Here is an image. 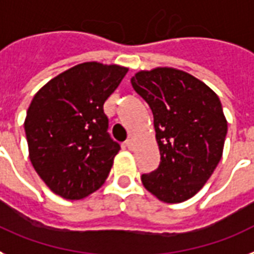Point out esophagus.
<instances>
[{
	"mask_svg": "<svg viewBox=\"0 0 254 254\" xmlns=\"http://www.w3.org/2000/svg\"><path fill=\"white\" fill-rule=\"evenodd\" d=\"M125 145H126V148H128L129 150L132 149V148H133V141H132L131 139H128V140H126V142H125Z\"/></svg>",
	"mask_w": 254,
	"mask_h": 254,
	"instance_id": "obj_1",
	"label": "esophagus"
}]
</instances>
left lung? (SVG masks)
Here are the masks:
<instances>
[{
  "label": "left lung",
  "mask_w": 254,
  "mask_h": 254,
  "mask_svg": "<svg viewBox=\"0 0 254 254\" xmlns=\"http://www.w3.org/2000/svg\"><path fill=\"white\" fill-rule=\"evenodd\" d=\"M131 84L152 110L161 154L160 166L141 175L142 184L167 204L188 200L222 158L227 121L221 101L197 77L171 67L140 71Z\"/></svg>",
  "instance_id": "1"
}]
</instances>
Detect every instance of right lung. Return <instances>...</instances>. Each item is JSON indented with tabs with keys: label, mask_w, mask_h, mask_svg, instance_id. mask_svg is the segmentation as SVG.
I'll list each match as a JSON object with an SVG mask.
<instances>
[{
	"label": "right lung",
	"mask_w": 254,
	"mask_h": 254,
	"mask_svg": "<svg viewBox=\"0 0 254 254\" xmlns=\"http://www.w3.org/2000/svg\"><path fill=\"white\" fill-rule=\"evenodd\" d=\"M127 67L85 62L44 85L24 121L29 160L54 193L80 200L101 187L121 149L109 135L104 104Z\"/></svg>",
	"instance_id": "right-lung-1"
}]
</instances>
